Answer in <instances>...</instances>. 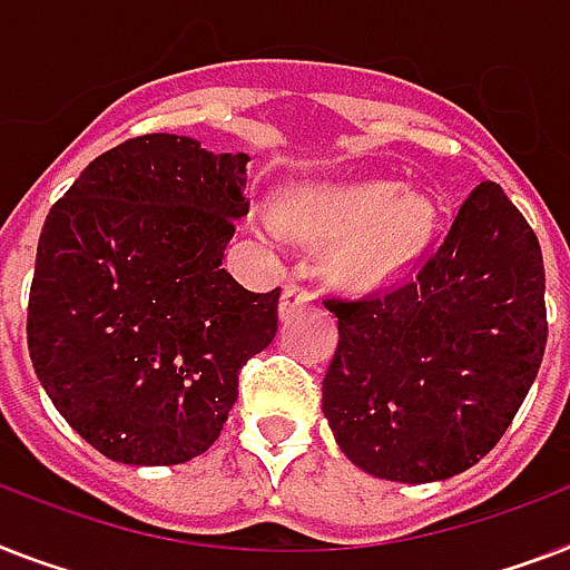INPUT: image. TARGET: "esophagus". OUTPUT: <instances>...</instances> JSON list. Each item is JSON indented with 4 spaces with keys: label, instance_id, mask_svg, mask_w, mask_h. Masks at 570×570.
<instances>
[{
    "label": "esophagus",
    "instance_id": "esophagus-1",
    "mask_svg": "<svg viewBox=\"0 0 570 570\" xmlns=\"http://www.w3.org/2000/svg\"><path fill=\"white\" fill-rule=\"evenodd\" d=\"M309 301H313V293H309V289L286 284L284 295H281V316H289L295 307H304V304H309Z\"/></svg>",
    "mask_w": 570,
    "mask_h": 570
}]
</instances>
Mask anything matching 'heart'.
Here are the masks:
<instances>
[{
    "instance_id": "heart-1",
    "label": "heart",
    "mask_w": 570,
    "mask_h": 570,
    "mask_svg": "<svg viewBox=\"0 0 570 570\" xmlns=\"http://www.w3.org/2000/svg\"><path fill=\"white\" fill-rule=\"evenodd\" d=\"M436 228V205L424 193H401L397 180H354L289 189L277 222L257 219L263 237L340 243L331 272L351 289H374L415 263Z\"/></svg>"
}]
</instances>
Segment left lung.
I'll return each mask as SVG.
<instances>
[{"mask_svg": "<svg viewBox=\"0 0 570 570\" xmlns=\"http://www.w3.org/2000/svg\"><path fill=\"white\" fill-rule=\"evenodd\" d=\"M325 307L340 345L322 413L357 469L395 483L448 480L483 460L548 342L539 239L494 180L471 189L415 281Z\"/></svg>", "mask_w": 570, "mask_h": 570, "instance_id": "left-lung-1", "label": "left lung"}]
</instances>
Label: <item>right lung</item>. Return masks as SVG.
Masks as SVG:
<instances>
[{
	"label": "right lung",
	"mask_w": 570,
	"mask_h": 570,
	"mask_svg": "<svg viewBox=\"0 0 570 570\" xmlns=\"http://www.w3.org/2000/svg\"><path fill=\"white\" fill-rule=\"evenodd\" d=\"M248 155L178 134L105 151L49 210L29 295L37 381L78 436L125 465H178L219 439L277 298L222 269L248 213Z\"/></svg>",
	"instance_id": "add662e5"
}]
</instances>
